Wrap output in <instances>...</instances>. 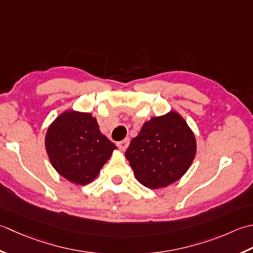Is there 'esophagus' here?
I'll return each mask as SVG.
<instances>
[{
    "instance_id": "1",
    "label": "esophagus",
    "mask_w": 253,
    "mask_h": 253,
    "mask_svg": "<svg viewBox=\"0 0 253 253\" xmlns=\"http://www.w3.org/2000/svg\"><path fill=\"white\" fill-rule=\"evenodd\" d=\"M128 144H130V138H125L123 141L117 143V145H118V147L121 149V151H126V149L128 146Z\"/></svg>"
}]
</instances>
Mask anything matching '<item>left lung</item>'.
Returning a JSON list of instances; mask_svg holds the SVG:
<instances>
[{"instance_id":"8db88e82","label":"left lung","mask_w":253,"mask_h":253,"mask_svg":"<svg viewBox=\"0 0 253 253\" xmlns=\"http://www.w3.org/2000/svg\"><path fill=\"white\" fill-rule=\"evenodd\" d=\"M197 155V140L179 112L170 110L144 123L126 157L144 187L161 189L188 171Z\"/></svg>"}]
</instances>
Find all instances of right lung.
<instances>
[{
	"label": "right lung",
	"mask_w": 253,
	"mask_h": 253,
	"mask_svg": "<svg viewBox=\"0 0 253 253\" xmlns=\"http://www.w3.org/2000/svg\"><path fill=\"white\" fill-rule=\"evenodd\" d=\"M44 146L56 172L77 185L95 180L117 149L91 113L73 109L62 112L49 126Z\"/></svg>",
	"instance_id": "add662e5"
}]
</instances>
